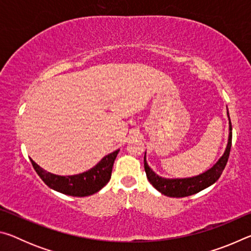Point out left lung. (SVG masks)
<instances>
[{
    "mask_svg": "<svg viewBox=\"0 0 251 251\" xmlns=\"http://www.w3.org/2000/svg\"><path fill=\"white\" fill-rule=\"evenodd\" d=\"M229 130L230 131H229V139L226 151H225L222 158H220L209 171L201 174V175H198L192 178H184V179H166V178H161L158 175H156V174L151 171L146 163L145 156L144 157V167H145L147 179L150 180L151 184L154 186L158 192L168 197H187L190 196V195L201 192L202 189L207 188V187H209L210 185L214 184V182L217 181L219 179V177L222 176L225 167H226L229 154H230L232 141V127L230 118H229Z\"/></svg>",
    "mask_w": 251,
    "mask_h": 251,
    "instance_id": "8db88e82",
    "label": "left lung"
}]
</instances>
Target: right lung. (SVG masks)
<instances>
[{"label": "right lung", "mask_w": 251, "mask_h": 251, "mask_svg": "<svg viewBox=\"0 0 251 251\" xmlns=\"http://www.w3.org/2000/svg\"><path fill=\"white\" fill-rule=\"evenodd\" d=\"M120 151H115L101 159L88 172L74 176H58L45 172L31 159L34 169L50 188L74 197L91 196L103 188L112 176L113 165Z\"/></svg>", "instance_id": "1"}]
</instances>
